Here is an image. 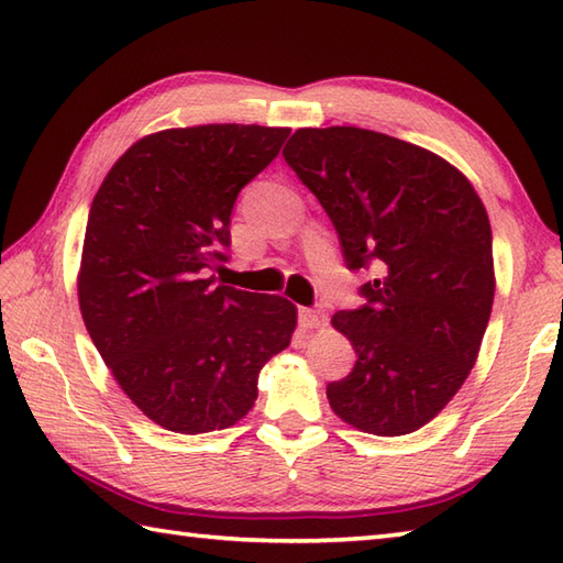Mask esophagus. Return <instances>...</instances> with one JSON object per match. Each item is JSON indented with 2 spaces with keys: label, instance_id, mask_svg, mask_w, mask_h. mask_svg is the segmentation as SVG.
<instances>
[{
  "label": "esophagus",
  "instance_id": "1",
  "mask_svg": "<svg viewBox=\"0 0 563 563\" xmlns=\"http://www.w3.org/2000/svg\"><path fill=\"white\" fill-rule=\"evenodd\" d=\"M300 324L305 329L327 327V312L321 307H302L300 309Z\"/></svg>",
  "mask_w": 563,
  "mask_h": 563
}]
</instances>
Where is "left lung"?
I'll return each mask as SVG.
<instances>
[{
	"mask_svg": "<svg viewBox=\"0 0 563 563\" xmlns=\"http://www.w3.org/2000/svg\"><path fill=\"white\" fill-rule=\"evenodd\" d=\"M283 157L336 227L345 266L373 271L365 305L331 319L357 355L327 387L331 409L365 433H413L457 394L492 317L484 202L438 154L375 130L300 128Z\"/></svg>",
	"mask_w": 563,
	"mask_h": 563,
	"instance_id": "left-lung-1",
	"label": "left lung"
}]
</instances>
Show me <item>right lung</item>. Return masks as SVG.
<instances>
[{
    "instance_id": "1",
    "label": "right lung",
    "mask_w": 563,
    "mask_h": 563,
    "mask_svg": "<svg viewBox=\"0 0 563 563\" xmlns=\"http://www.w3.org/2000/svg\"><path fill=\"white\" fill-rule=\"evenodd\" d=\"M290 128L196 125L137 140L93 196L79 268L89 336L137 409L198 435L244 418L297 309L214 280L232 208Z\"/></svg>"
}]
</instances>
